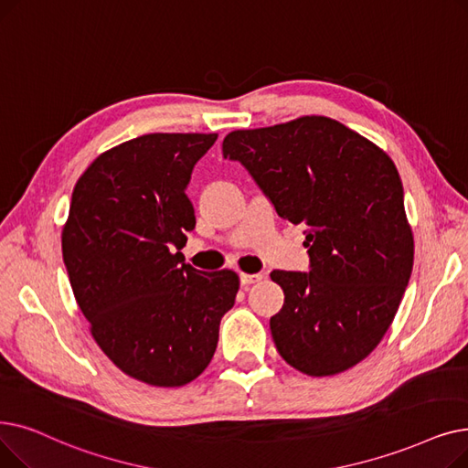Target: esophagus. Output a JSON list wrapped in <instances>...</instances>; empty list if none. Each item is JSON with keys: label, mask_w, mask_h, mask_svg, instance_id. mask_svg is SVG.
<instances>
[{"label": "esophagus", "mask_w": 468, "mask_h": 468, "mask_svg": "<svg viewBox=\"0 0 468 468\" xmlns=\"http://www.w3.org/2000/svg\"><path fill=\"white\" fill-rule=\"evenodd\" d=\"M264 278V274H239V282L241 285H251V283H257Z\"/></svg>", "instance_id": "obj_1"}]
</instances>
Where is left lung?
Masks as SVG:
<instances>
[{"label":"left lung","mask_w":468,"mask_h":468,"mask_svg":"<svg viewBox=\"0 0 468 468\" xmlns=\"http://www.w3.org/2000/svg\"><path fill=\"white\" fill-rule=\"evenodd\" d=\"M222 155L246 167L276 213L304 227L310 272L274 271L283 306L274 345L295 369L325 377L373 352L413 269V232L394 162L360 133L325 116L238 129Z\"/></svg>","instance_id":"1"}]
</instances>
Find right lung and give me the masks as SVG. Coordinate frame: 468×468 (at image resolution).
Wrapping results in <instances>:
<instances>
[{
  "mask_svg": "<svg viewBox=\"0 0 468 468\" xmlns=\"http://www.w3.org/2000/svg\"><path fill=\"white\" fill-rule=\"evenodd\" d=\"M217 133H150L102 152L78 179L62 259L101 350L152 387H183L215 354L239 278L183 262L196 227L186 185Z\"/></svg>",
  "mask_w": 468,
  "mask_h": 468,
  "instance_id": "right-lung-1",
  "label": "right lung"
}]
</instances>
